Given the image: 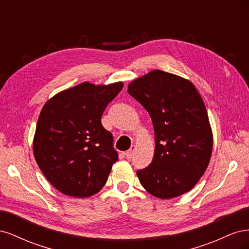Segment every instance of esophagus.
Listing matches in <instances>:
<instances>
[{
  "instance_id": "esophagus-1",
  "label": "esophagus",
  "mask_w": 249,
  "mask_h": 249,
  "mask_svg": "<svg viewBox=\"0 0 249 249\" xmlns=\"http://www.w3.org/2000/svg\"><path fill=\"white\" fill-rule=\"evenodd\" d=\"M134 150H135V145H132V146H131V148H130L129 150H127V152H125V153H124V156H125V158H126L127 160H130L131 158L133 157Z\"/></svg>"
}]
</instances>
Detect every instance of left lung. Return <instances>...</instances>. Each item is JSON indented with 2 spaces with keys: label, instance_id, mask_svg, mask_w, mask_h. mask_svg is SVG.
Masks as SVG:
<instances>
[{
  "label": "left lung",
  "instance_id": "8db88e82",
  "mask_svg": "<svg viewBox=\"0 0 249 249\" xmlns=\"http://www.w3.org/2000/svg\"><path fill=\"white\" fill-rule=\"evenodd\" d=\"M127 92L149 113L155 132L153 162L137 170L142 187L160 199L189 192L207 170L213 149L208 112L193 83L154 70L133 80Z\"/></svg>",
  "mask_w": 249,
  "mask_h": 249
}]
</instances>
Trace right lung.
<instances>
[{"label":"right lung","instance_id":"right-lung-1","mask_svg":"<svg viewBox=\"0 0 249 249\" xmlns=\"http://www.w3.org/2000/svg\"><path fill=\"white\" fill-rule=\"evenodd\" d=\"M123 87V82L108 85L83 82L43 105L33 154L44 177L58 191L83 198L92 196L106 184L118 157L112 134L101 118Z\"/></svg>","mask_w":249,"mask_h":249}]
</instances>
